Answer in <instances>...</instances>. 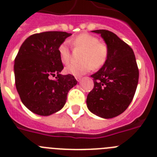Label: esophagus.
<instances>
[{
	"mask_svg": "<svg viewBox=\"0 0 157 157\" xmlns=\"http://www.w3.org/2000/svg\"><path fill=\"white\" fill-rule=\"evenodd\" d=\"M75 78H76V80H77L78 82H80V81H81V79H82L81 77H76Z\"/></svg>",
	"mask_w": 157,
	"mask_h": 157,
	"instance_id": "1",
	"label": "esophagus"
}]
</instances>
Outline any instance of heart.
Masks as SVG:
<instances>
[{
    "label": "heart",
    "instance_id": "obj_1",
    "mask_svg": "<svg viewBox=\"0 0 157 157\" xmlns=\"http://www.w3.org/2000/svg\"><path fill=\"white\" fill-rule=\"evenodd\" d=\"M70 43L74 48L82 49V51L80 56L81 62L70 63L65 67V71L67 74L78 77L90 71L93 68H101L108 61L109 46L105 43L99 41L98 37L92 34L82 33L71 39ZM58 53L60 61L63 64L70 62L71 50L66 42L59 45Z\"/></svg>",
    "mask_w": 157,
    "mask_h": 157
}]
</instances>
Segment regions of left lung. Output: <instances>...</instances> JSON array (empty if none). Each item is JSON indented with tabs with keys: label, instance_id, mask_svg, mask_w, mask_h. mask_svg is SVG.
Masks as SVG:
<instances>
[{
	"label": "left lung",
	"instance_id": "left-lung-1",
	"mask_svg": "<svg viewBox=\"0 0 157 157\" xmlns=\"http://www.w3.org/2000/svg\"><path fill=\"white\" fill-rule=\"evenodd\" d=\"M92 32L105 40L109 56L106 63L91 75L94 86L87 96V107L94 114L111 119L122 114L132 101L139 71L134 51L127 43L109 30Z\"/></svg>",
	"mask_w": 157,
	"mask_h": 157
}]
</instances>
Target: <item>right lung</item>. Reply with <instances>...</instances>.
<instances>
[{
  "mask_svg": "<svg viewBox=\"0 0 157 157\" xmlns=\"http://www.w3.org/2000/svg\"><path fill=\"white\" fill-rule=\"evenodd\" d=\"M71 35L63 31L34 34L18 52L14 64L16 90L23 105L35 114L49 116L60 110L68 91L77 84L72 75L59 74L63 65L58 47Z\"/></svg>",
  "mask_w": 157,
  "mask_h": 157,
  "instance_id": "obj_1",
  "label": "right lung"
}]
</instances>
